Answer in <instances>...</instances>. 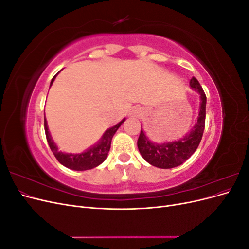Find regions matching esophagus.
<instances>
[{"label":"esophagus","mask_w":249,"mask_h":249,"mask_svg":"<svg viewBox=\"0 0 249 249\" xmlns=\"http://www.w3.org/2000/svg\"><path fill=\"white\" fill-rule=\"evenodd\" d=\"M142 114V110L139 107H133L130 110V115L133 117H139Z\"/></svg>","instance_id":"34e87169"}]
</instances>
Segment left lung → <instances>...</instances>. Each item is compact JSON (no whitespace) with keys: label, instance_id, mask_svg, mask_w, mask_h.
I'll use <instances>...</instances> for the list:
<instances>
[{"label":"left lung","instance_id":"8db88e82","mask_svg":"<svg viewBox=\"0 0 249 249\" xmlns=\"http://www.w3.org/2000/svg\"><path fill=\"white\" fill-rule=\"evenodd\" d=\"M190 87L199 94V110L196 123L183 138L175 141L156 143L146 136L141 125V132L137 141L138 149L143 159L153 166L163 169L179 166L189 159L199 145L205 130L207 97L199 82L195 78L190 80Z\"/></svg>","mask_w":249,"mask_h":249}]
</instances>
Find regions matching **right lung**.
<instances>
[{
  "label": "right lung",
  "mask_w": 249,
  "mask_h": 249,
  "mask_svg": "<svg viewBox=\"0 0 249 249\" xmlns=\"http://www.w3.org/2000/svg\"><path fill=\"white\" fill-rule=\"evenodd\" d=\"M57 74L52 79L50 87L53 85V82L55 81ZM124 120L125 118H124L122 122H119L114 126H112L110 129L106 130V132L103 134L101 139L97 141L94 145L90 146L89 148L84 150V152L79 153V154L64 153V152H61V150H59L54 139H53L51 136V133L49 131V126H48V122L46 118H44V131H46V136H47L50 148L53 152V154H54V156L56 157V159L61 163L63 166L67 168L72 169V170L83 171V170H88V169L97 167L105 160H106L111 147L112 138L114 136L116 131L118 130V127L124 123Z\"/></svg>",
  "instance_id": "1"
}]
</instances>
